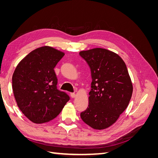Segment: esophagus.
<instances>
[{
  "label": "esophagus",
  "instance_id": "obj_1",
  "mask_svg": "<svg viewBox=\"0 0 158 158\" xmlns=\"http://www.w3.org/2000/svg\"><path fill=\"white\" fill-rule=\"evenodd\" d=\"M70 96H71V98H76V94L74 93H71L70 94Z\"/></svg>",
  "mask_w": 158,
  "mask_h": 158
}]
</instances>
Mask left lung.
Masks as SVG:
<instances>
[{"instance_id": "8db88e82", "label": "left lung", "mask_w": 158, "mask_h": 158, "mask_svg": "<svg viewBox=\"0 0 158 158\" xmlns=\"http://www.w3.org/2000/svg\"><path fill=\"white\" fill-rule=\"evenodd\" d=\"M87 62L92 82L89 105L80 113L82 121L95 130L115 123L127 109L133 87L125 62L117 53L102 48L79 52Z\"/></svg>"}]
</instances>
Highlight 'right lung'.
Masks as SVG:
<instances>
[{
  "instance_id": "right-lung-1",
  "label": "right lung",
  "mask_w": 158,
  "mask_h": 158,
  "mask_svg": "<svg viewBox=\"0 0 158 158\" xmlns=\"http://www.w3.org/2000/svg\"><path fill=\"white\" fill-rule=\"evenodd\" d=\"M63 52L49 46L30 52L17 65L12 89L18 106L31 122L41 124L54 119L70 98L57 89L54 68Z\"/></svg>"
}]
</instances>
